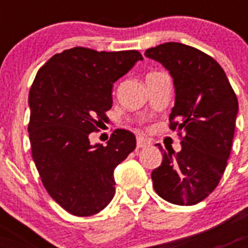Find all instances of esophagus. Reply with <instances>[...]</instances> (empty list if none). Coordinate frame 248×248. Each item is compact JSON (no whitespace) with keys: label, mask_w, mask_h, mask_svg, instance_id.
<instances>
[{"label":"esophagus","mask_w":248,"mask_h":248,"mask_svg":"<svg viewBox=\"0 0 248 248\" xmlns=\"http://www.w3.org/2000/svg\"><path fill=\"white\" fill-rule=\"evenodd\" d=\"M151 144V140L148 139V138L144 137H138L137 139V146L138 148H146Z\"/></svg>","instance_id":"1"}]
</instances>
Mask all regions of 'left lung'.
Instances as JSON below:
<instances>
[{
    "label": "left lung",
    "mask_w": 248,
    "mask_h": 248,
    "mask_svg": "<svg viewBox=\"0 0 248 248\" xmlns=\"http://www.w3.org/2000/svg\"><path fill=\"white\" fill-rule=\"evenodd\" d=\"M145 56L171 76L175 104L170 129L185 133L179 153L156 144L163 163L151 172L153 185L169 202L195 205L214 191L226 169L237 98L221 65L196 48L168 42L146 49Z\"/></svg>",
    "instance_id": "8db88e82"
}]
</instances>
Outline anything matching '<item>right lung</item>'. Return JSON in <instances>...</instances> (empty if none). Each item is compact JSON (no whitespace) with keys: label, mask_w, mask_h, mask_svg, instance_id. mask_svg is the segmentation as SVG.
<instances>
[{"label":"right lung","mask_w":248,"mask_h":248,"mask_svg":"<svg viewBox=\"0 0 248 248\" xmlns=\"http://www.w3.org/2000/svg\"><path fill=\"white\" fill-rule=\"evenodd\" d=\"M139 61L138 50L76 47L54 54L34 78L28 95L32 157L50 198L69 214L92 216L114 198V169L135 149V135L118 129L107 145H93L89 134L107 120L114 83Z\"/></svg>","instance_id":"add662e5"}]
</instances>
